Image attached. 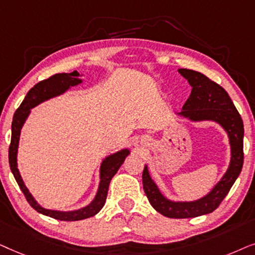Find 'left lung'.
Segmentation results:
<instances>
[{
  "label": "left lung",
  "instance_id": "1",
  "mask_svg": "<svg viewBox=\"0 0 255 255\" xmlns=\"http://www.w3.org/2000/svg\"><path fill=\"white\" fill-rule=\"evenodd\" d=\"M178 72L188 79L192 87L191 94L183 106L181 114L193 121L212 120L222 125L229 134L232 151L229 170L224 177L208 196L196 202L176 203L168 201L159 192L149 176L147 165H144L142 184L152 208L169 218L182 219L211 213L229 193L244 164V124L229 94L220 85L196 71L179 69Z\"/></svg>",
  "mask_w": 255,
  "mask_h": 255
}]
</instances>
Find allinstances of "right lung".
Returning a JSON list of instances; mask_svg holds the SVG:
<instances>
[{"mask_svg":"<svg viewBox=\"0 0 255 255\" xmlns=\"http://www.w3.org/2000/svg\"><path fill=\"white\" fill-rule=\"evenodd\" d=\"M80 74L77 71H73L72 73H57L47 78L45 80L39 81L36 84L31 90L29 91L26 97L23 100L21 106L17 108L15 114H13L12 124H11V142L9 145V165L11 169V172L13 174L17 184H18L19 189L22 190L23 195L25 196L26 201L37 212L42 213V215L49 216L51 218L64 220V222H76V220H81L90 218L97 215L98 212L103 209L106 202V197L108 192V186H110L111 179L113 176L117 174L119 168L121 167L122 163L125 162V158L129 154V150L124 149V150L117 152V154L108 156L101 164L100 169V185L99 190L96 198L90 205L86 208H83L77 211H70V212H60V211H52V210L43 209L42 206L37 204V202L33 199V197L30 195V192L26 189L24 183L22 181L21 175H19L18 169H17V147H18V140L19 134H21V128L23 124H24L25 119L28 118L30 113V110L32 107L37 106V105L42 103L44 100L50 99V98L59 96L65 92V91L70 86H74L81 83L79 79Z\"/></svg>","mask_w":255,"mask_h":255,"instance_id":"add662e5","label":"right lung"}]
</instances>
